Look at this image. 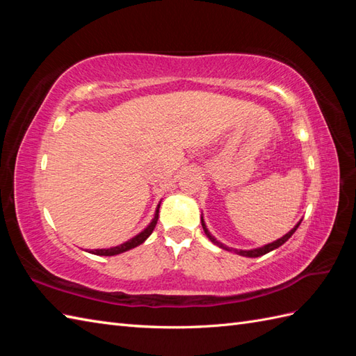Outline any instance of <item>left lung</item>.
Instances as JSON below:
<instances>
[{
  "label": "left lung",
  "instance_id": "8db88e82",
  "mask_svg": "<svg viewBox=\"0 0 356 356\" xmlns=\"http://www.w3.org/2000/svg\"><path fill=\"white\" fill-rule=\"evenodd\" d=\"M300 223H301V220L293 226V228L287 232V234H284L283 237H280L278 240H275V241H272V243H268V245H264V246H261V248H255V249H236V248H229V246H226V245H223L222 241H218L213 234L209 232V229L207 228V223H205V220H203V214H202V228H203V231H205V234H207V237L213 241L214 245H217L218 248H222V249H225V251H231V252H236V254H238V255H241V257H251V259H254V257H260V255H264V254H268V252H270V251H274V249H277V248H280L282 246L283 243H286L287 240H289L291 237H292V234L297 231V228L300 226Z\"/></svg>",
  "mask_w": 356,
  "mask_h": 356
}]
</instances>
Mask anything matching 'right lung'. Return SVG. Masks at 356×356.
Wrapping results in <instances>:
<instances>
[{"mask_svg": "<svg viewBox=\"0 0 356 356\" xmlns=\"http://www.w3.org/2000/svg\"><path fill=\"white\" fill-rule=\"evenodd\" d=\"M159 208H161V202H159V205H157V208L154 211V217L151 218V222L147 225V228H143V231H140L138 236H134L133 238L127 240V241H124V243H120L118 246H111V248H105V249H88L87 252L95 254V255L111 257V255H118V254L127 252V251H130V249L142 245L143 241H145L151 236V232H153L154 228H156V223H157V218H159Z\"/></svg>", "mask_w": 356, "mask_h": 356, "instance_id": "add662e5", "label": "right lung"}]
</instances>
